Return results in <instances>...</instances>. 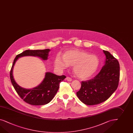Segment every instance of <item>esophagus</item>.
<instances>
[{
  "label": "esophagus",
  "instance_id": "obj_1",
  "mask_svg": "<svg viewBox=\"0 0 133 133\" xmlns=\"http://www.w3.org/2000/svg\"><path fill=\"white\" fill-rule=\"evenodd\" d=\"M66 80L67 81H71L72 80V78H71V77H68V76L66 77Z\"/></svg>",
  "mask_w": 133,
  "mask_h": 133
}]
</instances>
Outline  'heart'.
I'll return each instance as SVG.
<instances>
[{
    "label": "heart",
    "instance_id": "1",
    "mask_svg": "<svg viewBox=\"0 0 133 133\" xmlns=\"http://www.w3.org/2000/svg\"><path fill=\"white\" fill-rule=\"evenodd\" d=\"M54 63L56 68L60 71L67 68L69 66H73L74 74L79 78L86 79L96 72L99 61L95 55L79 49H72L65 51L63 57L57 56Z\"/></svg>",
    "mask_w": 133,
    "mask_h": 133
}]
</instances>
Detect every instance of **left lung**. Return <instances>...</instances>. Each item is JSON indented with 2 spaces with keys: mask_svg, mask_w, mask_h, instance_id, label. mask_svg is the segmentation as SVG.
<instances>
[{
  "mask_svg": "<svg viewBox=\"0 0 133 133\" xmlns=\"http://www.w3.org/2000/svg\"><path fill=\"white\" fill-rule=\"evenodd\" d=\"M104 66L93 79L81 82L76 95L84 104L89 105L99 104L111 96L117 90L119 80V64L118 60L107 51Z\"/></svg>",
  "mask_w": 133,
  "mask_h": 133,
  "instance_id": "left-lung-1",
  "label": "left lung"
}]
</instances>
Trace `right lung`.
I'll return each mask as SVG.
<instances>
[{
    "label": "right lung",
    "mask_w": 133,
    "mask_h": 133,
    "mask_svg": "<svg viewBox=\"0 0 133 133\" xmlns=\"http://www.w3.org/2000/svg\"><path fill=\"white\" fill-rule=\"evenodd\" d=\"M50 49L44 50H26L15 57L10 71V79L15 90L19 96L26 103L33 105H42L49 103L52 100L59 87L61 81L66 76H57L52 72L45 73V77L38 86L32 89H25L20 86L15 81L12 75L14 66L15 62L19 57L26 56L39 57L43 60H46Z\"/></svg>",
    "instance_id": "1"
}]
</instances>
